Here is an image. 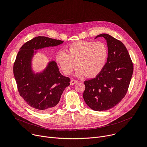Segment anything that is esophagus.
<instances>
[{"instance_id":"34e87169","label":"esophagus","mask_w":147,"mask_h":147,"mask_svg":"<svg viewBox=\"0 0 147 147\" xmlns=\"http://www.w3.org/2000/svg\"><path fill=\"white\" fill-rule=\"evenodd\" d=\"M77 82H78V81H77V80H73V79H72V80H71L70 84H71V85H74V84H75L76 83H77Z\"/></svg>"}]
</instances>
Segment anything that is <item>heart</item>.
<instances>
[{"mask_svg": "<svg viewBox=\"0 0 147 147\" xmlns=\"http://www.w3.org/2000/svg\"><path fill=\"white\" fill-rule=\"evenodd\" d=\"M65 49L66 53L63 51L57 52L56 61L67 75L71 74L77 64L76 74L79 77L97 76L105 65L109 53L107 45L100 41H76Z\"/></svg>", "mask_w": 147, "mask_h": 147, "instance_id": "b5f03b06", "label": "heart"}]
</instances>
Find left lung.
I'll return each instance as SVG.
<instances>
[{
    "label": "left lung",
    "instance_id": "left-lung-1",
    "mask_svg": "<svg viewBox=\"0 0 147 147\" xmlns=\"http://www.w3.org/2000/svg\"><path fill=\"white\" fill-rule=\"evenodd\" d=\"M107 40L108 57L107 63L95 78L84 82L83 98L95 111H103L117 105L126 94L133 73V64L126 47L107 34L96 36Z\"/></svg>",
    "mask_w": 147,
    "mask_h": 147
}]
</instances>
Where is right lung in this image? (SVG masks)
Here are the masks:
<instances>
[{
	"mask_svg": "<svg viewBox=\"0 0 147 147\" xmlns=\"http://www.w3.org/2000/svg\"><path fill=\"white\" fill-rule=\"evenodd\" d=\"M63 42L48 37L36 36L20 48L14 63L13 73L20 95L38 112H49L55 108L63 92L70 86V79L61 74L55 61H50L42 73L35 74L31 66L34 50Z\"/></svg>",
	"mask_w": 147,
	"mask_h": 147,
	"instance_id": "obj_1",
	"label": "right lung"
}]
</instances>
